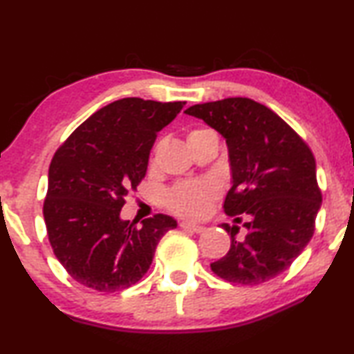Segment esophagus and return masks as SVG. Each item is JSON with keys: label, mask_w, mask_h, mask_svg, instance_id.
I'll return each mask as SVG.
<instances>
[{"label": "esophagus", "mask_w": 354, "mask_h": 354, "mask_svg": "<svg viewBox=\"0 0 354 354\" xmlns=\"http://www.w3.org/2000/svg\"><path fill=\"white\" fill-rule=\"evenodd\" d=\"M181 226L184 231H189V232H196V234H201V232H203L205 231V226H202V225H194V223H181Z\"/></svg>", "instance_id": "esophagus-1"}]
</instances>
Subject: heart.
<instances>
[{
	"label": "heart",
	"instance_id": "heart-1",
	"mask_svg": "<svg viewBox=\"0 0 354 354\" xmlns=\"http://www.w3.org/2000/svg\"><path fill=\"white\" fill-rule=\"evenodd\" d=\"M213 133L208 128H196L187 134V141L202 134ZM216 197V187L208 183H181L168 192L167 205L171 212L184 218H201L210 208Z\"/></svg>",
	"mask_w": 354,
	"mask_h": 354
}]
</instances>
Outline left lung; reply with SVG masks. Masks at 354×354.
I'll return each mask as SVG.
<instances>
[{
    "label": "left lung",
    "instance_id": "obj_1",
    "mask_svg": "<svg viewBox=\"0 0 354 354\" xmlns=\"http://www.w3.org/2000/svg\"><path fill=\"white\" fill-rule=\"evenodd\" d=\"M186 113L226 139L232 187L225 212L248 216L242 241L236 239L237 226L223 225L231 234V248L212 263V271L242 286L271 281L315 234L322 196L311 149L277 113L248 97L196 104Z\"/></svg>",
    "mask_w": 354,
    "mask_h": 354
}]
</instances>
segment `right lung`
Returning <instances> with one entry per match:
<instances>
[{
    "instance_id": "right-lung-1",
    "label": "right lung",
    "mask_w": 354,
    "mask_h": 354,
    "mask_svg": "<svg viewBox=\"0 0 354 354\" xmlns=\"http://www.w3.org/2000/svg\"><path fill=\"white\" fill-rule=\"evenodd\" d=\"M186 102L125 97L83 122L54 153L43 215L54 255L78 283L118 292L146 274L157 243L178 225L158 213L122 220L125 197L146 176L157 133Z\"/></svg>"
}]
</instances>
